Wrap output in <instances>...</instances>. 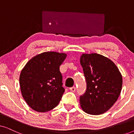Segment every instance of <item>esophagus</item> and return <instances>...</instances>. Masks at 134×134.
Returning a JSON list of instances; mask_svg holds the SVG:
<instances>
[{
  "instance_id": "34e87169",
  "label": "esophagus",
  "mask_w": 134,
  "mask_h": 134,
  "mask_svg": "<svg viewBox=\"0 0 134 134\" xmlns=\"http://www.w3.org/2000/svg\"><path fill=\"white\" fill-rule=\"evenodd\" d=\"M69 90H70L71 91H72V92H74V91H76V87H72L69 88Z\"/></svg>"
}]
</instances>
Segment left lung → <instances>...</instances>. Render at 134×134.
<instances>
[{"instance_id": "8db88e82", "label": "left lung", "mask_w": 134, "mask_h": 134, "mask_svg": "<svg viewBox=\"0 0 134 134\" xmlns=\"http://www.w3.org/2000/svg\"><path fill=\"white\" fill-rule=\"evenodd\" d=\"M80 61L87 85L80 98L82 109L88 114H102L118 99L122 89L121 74L111 60L102 55L83 54Z\"/></svg>"}]
</instances>
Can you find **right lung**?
I'll return each mask as SVG.
<instances>
[{"label": "right lung", "mask_w": 134, "mask_h": 134, "mask_svg": "<svg viewBox=\"0 0 134 134\" xmlns=\"http://www.w3.org/2000/svg\"><path fill=\"white\" fill-rule=\"evenodd\" d=\"M66 56L65 53L43 52L31 58L22 69V96L34 110L46 112L59 103L65 92L60 66Z\"/></svg>", "instance_id": "right-lung-1"}]
</instances>
